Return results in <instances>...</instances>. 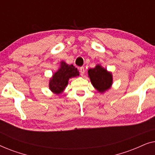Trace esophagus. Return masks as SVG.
Segmentation results:
<instances>
[{"label": "esophagus", "instance_id": "34e87169", "mask_svg": "<svg viewBox=\"0 0 155 155\" xmlns=\"http://www.w3.org/2000/svg\"><path fill=\"white\" fill-rule=\"evenodd\" d=\"M84 71H85V70H84V67L80 68V75H81L82 76L84 75Z\"/></svg>", "mask_w": 155, "mask_h": 155}]
</instances>
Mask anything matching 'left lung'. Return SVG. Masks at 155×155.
I'll use <instances>...</instances> for the list:
<instances>
[{"instance_id": "obj_1", "label": "left lung", "mask_w": 155, "mask_h": 155, "mask_svg": "<svg viewBox=\"0 0 155 155\" xmlns=\"http://www.w3.org/2000/svg\"><path fill=\"white\" fill-rule=\"evenodd\" d=\"M88 77L93 87L100 93L109 90L113 84L112 73L99 64L88 70Z\"/></svg>"}]
</instances>
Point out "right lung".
Masks as SVG:
<instances>
[{
	"label": "right lung",
	"instance_id": "obj_1",
	"mask_svg": "<svg viewBox=\"0 0 155 155\" xmlns=\"http://www.w3.org/2000/svg\"><path fill=\"white\" fill-rule=\"evenodd\" d=\"M78 69L73 65L67 64L64 61H61L60 68L49 80L50 90L56 94H60L65 90L70 78L79 76Z\"/></svg>",
	"mask_w": 155,
	"mask_h": 155
}]
</instances>
